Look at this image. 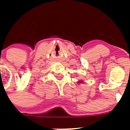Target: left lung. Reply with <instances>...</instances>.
<instances>
[{
    "label": "left lung",
    "mask_w": 130,
    "mask_h": 130,
    "mask_svg": "<svg viewBox=\"0 0 130 130\" xmlns=\"http://www.w3.org/2000/svg\"><path fill=\"white\" fill-rule=\"evenodd\" d=\"M80 82H81V81H80Z\"/></svg>",
    "instance_id": "obj_1"
}]
</instances>
